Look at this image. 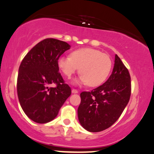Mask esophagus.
I'll use <instances>...</instances> for the list:
<instances>
[{"label":"esophagus","instance_id":"obj_1","mask_svg":"<svg viewBox=\"0 0 154 154\" xmlns=\"http://www.w3.org/2000/svg\"><path fill=\"white\" fill-rule=\"evenodd\" d=\"M79 92L77 89H75V88H72V94H77V93Z\"/></svg>","mask_w":154,"mask_h":154}]
</instances>
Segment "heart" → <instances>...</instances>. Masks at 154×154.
<instances>
[{"label":"heart","mask_w":154,"mask_h":154,"mask_svg":"<svg viewBox=\"0 0 154 154\" xmlns=\"http://www.w3.org/2000/svg\"><path fill=\"white\" fill-rule=\"evenodd\" d=\"M57 65L68 78H70L79 69L82 74L76 83H88L90 86H97L107 78L112 68V60L109 56L100 50L86 47L73 51L70 56H60Z\"/></svg>","instance_id":"1"}]
</instances>
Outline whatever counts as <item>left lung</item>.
Masks as SVG:
<instances>
[{
  "mask_svg": "<svg viewBox=\"0 0 154 154\" xmlns=\"http://www.w3.org/2000/svg\"><path fill=\"white\" fill-rule=\"evenodd\" d=\"M131 94L128 70L116 54L113 71L109 79L91 91L80 94L81 103L77 109L80 124L92 133L108 128L120 117Z\"/></svg>",
  "mask_w": 154,
  "mask_h": 154,
  "instance_id": "left-lung-1",
  "label": "left lung"
}]
</instances>
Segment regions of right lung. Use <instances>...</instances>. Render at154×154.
<instances>
[{
	"instance_id": "obj_1",
	"label": "right lung",
	"mask_w": 154,
	"mask_h": 154,
	"mask_svg": "<svg viewBox=\"0 0 154 154\" xmlns=\"http://www.w3.org/2000/svg\"><path fill=\"white\" fill-rule=\"evenodd\" d=\"M70 45L54 38L45 39L25 56L19 68L17 94L21 107L28 117L38 123L52 121L71 88L58 72V58ZM56 84V88H49Z\"/></svg>"
}]
</instances>
